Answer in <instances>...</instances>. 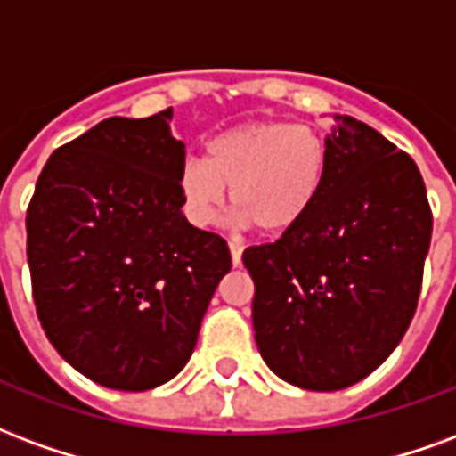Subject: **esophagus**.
<instances>
[{
  "label": "esophagus",
  "instance_id": "esophagus-1",
  "mask_svg": "<svg viewBox=\"0 0 456 456\" xmlns=\"http://www.w3.org/2000/svg\"><path fill=\"white\" fill-rule=\"evenodd\" d=\"M228 250H231L232 265L238 267V265H240V262H242V248H240V245H238V242H231V245H228Z\"/></svg>",
  "mask_w": 456,
  "mask_h": 456
}]
</instances>
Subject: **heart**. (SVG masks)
Segmentation results:
<instances>
[{
    "mask_svg": "<svg viewBox=\"0 0 456 456\" xmlns=\"http://www.w3.org/2000/svg\"><path fill=\"white\" fill-rule=\"evenodd\" d=\"M328 177V145L314 126L250 121L214 135L206 158L179 167V196L189 221L208 228L231 187L235 224L287 232L311 214Z\"/></svg>",
    "mask_w": 456,
    "mask_h": 456,
    "instance_id": "b5f03b06",
    "label": "heart"
}]
</instances>
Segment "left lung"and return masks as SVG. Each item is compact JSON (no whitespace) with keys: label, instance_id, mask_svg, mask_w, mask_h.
Instances as JSON below:
<instances>
[{"label":"left lung","instance_id":"left-lung-1","mask_svg":"<svg viewBox=\"0 0 456 456\" xmlns=\"http://www.w3.org/2000/svg\"><path fill=\"white\" fill-rule=\"evenodd\" d=\"M318 204L277 242L248 248L252 328L279 379L340 391L396 350L420 297L433 214L415 162L352 116H333Z\"/></svg>","mask_w":456,"mask_h":456}]
</instances>
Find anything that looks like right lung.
Instances as JSON below:
<instances>
[{"mask_svg": "<svg viewBox=\"0 0 456 456\" xmlns=\"http://www.w3.org/2000/svg\"><path fill=\"white\" fill-rule=\"evenodd\" d=\"M172 109L111 116L53 152L26 214L33 301L60 357L118 391L177 377L231 252L182 214Z\"/></svg>", "mask_w": 456, "mask_h": 456, "instance_id": "right-lung-1", "label": "right lung"}]
</instances>
